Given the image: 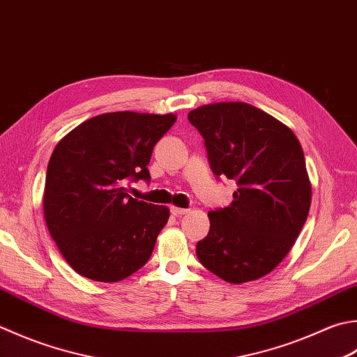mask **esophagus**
Listing matches in <instances>:
<instances>
[{"label":"esophagus","mask_w":357,"mask_h":357,"mask_svg":"<svg viewBox=\"0 0 357 357\" xmlns=\"http://www.w3.org/2000/svg\"><path fill=\"white\" fill-rule=\"evenodd\" d=\"M170 212L174 215V216H183L185 213H188V208H181V207H170Z\"/></svg>","instance_id":"34e87169"}]
</instances>
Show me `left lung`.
Masks as SVG:
<instances>
[{
	"label": "left lung",
	"mask_w": 357,
	"mask_h": 357,
	"mask_svg": "<svg viewBox=\"0 0 357 357\" xmlns=\"http://www.w3.org/2000/svg\"><path fill=\"white\" fill-rule=\"evenodd\" d=\"M187 117L204 137L212 172L238 185L227 207L208 212L198 260L229 283L261 278L289 254L308 218L302 145L284 123L244 102L202 105Z\"/></svg>",
	"instance_id": "1"
}]
</instances>
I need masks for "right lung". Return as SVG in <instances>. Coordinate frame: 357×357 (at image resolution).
I'll return each instance as SVG.
<instances>
[{
    "instance_id": "obj_1",
    "label": "right lung",
    "mask_w": 357,
    "mask_h": 357,
    "mask_svg": "<svg viewBox=\"0 0 357 357\" xmlns=\"http://www.w3.org/2000/svg\"><path fill=\"white\" fill-rule=\"evenodd\" d=\"M174 114L105 113L61 139L49 159L43 212L49 234L77 274L114 283L149 261L169 207L128 195V181H150L146 165Z\"/></svg>"
}]
</instances>
